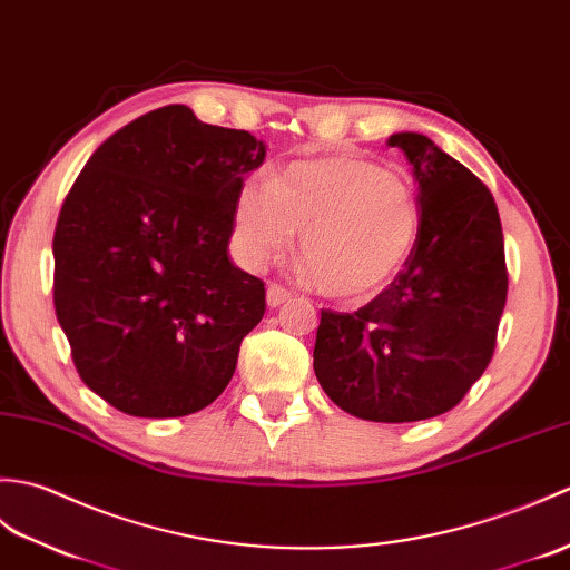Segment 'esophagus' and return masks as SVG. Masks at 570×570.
<instances>
[{
  "instance_id": "obj_1",
  "label": "esophagus",
  "mask_w": 570,
  "mask_h": 570,
  "mask_svg": "<svg viewBox=\"0 0 570 570\" xmlns=\"http://www.w3.org/2000/svg\"><path fill=\"white\" fill-rule=\"evenodd\" d=\"M287 299H289V293H287L285 287H281V285L271 283V285H268V289H265V302H268V307H271V309L285 305Z\"/></svg>"
}]
</instances>
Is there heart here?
<instances>
[{
  "label": "heart",
  "instance_id": "heart-1",
  "mask_svg": "<svg viewBox=\"0 0 570 570\" xmlns=\"http://www.w3.org/2000/svg\"><path fill=\"white\" fill-rule=\"evenodd\" d=\"M299 234V256L324 295L365 299L407 263L420 238V202L410 183L373 160H297L273 178L246 180L234 205L242 258L263 265Z\"/></svg>",
  "mask_w": 570,
  "mask_h": 570
}]
</instances>
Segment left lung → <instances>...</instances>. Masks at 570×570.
Segmentation results:
<instances>
[{"mask_svg": "<svg viewBox=\"0 0 570 570\" xmlns=\"http://www.w3.org/2000/svg\"><path fill=\"white\" fill-rule=\"evenodd\" d=\"M387 144L407 156L420 185V238L368 305L322 309L314 373L336 407L402 424L456 407L485 373L508 268L490 189L424 134L400 131Z\"/></svg>", "mask_w": 570, "mask_h": 570, "instance_id": "obj_1", "label": "left lung"}]
</instances>
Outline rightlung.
Masks as SVG:
<instances>
[{"label": "right lung", "mask_w": 570, "mask_h": 570, "mask_svg": "<svg viewBox=\"0 0 570 570\" xmlns=\"http://www.w3.org/2000/svg\"><path fill=\"white\" fill-rule=\"evenodd\" d=\"M265 144L168 105L99 146L62 202L53 302L82 383L124 414L205 410L229 385L265 287L229 261Z\"/></svg>", "instance_id": "obj_1"}]
</instances>
